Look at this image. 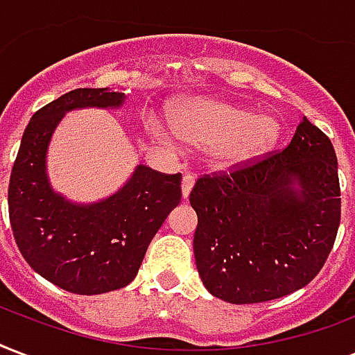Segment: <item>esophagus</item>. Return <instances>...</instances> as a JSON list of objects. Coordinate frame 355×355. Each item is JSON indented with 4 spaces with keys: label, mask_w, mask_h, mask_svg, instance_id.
I'll return each instance as SVG.
<instances>
[{
    "label": "esophagus",
    "mask_w": 355,
    "mask_h": 355,
    "mask_svg": "<svg viewBox=\"0 0 355 355\" xmlns=\"http://www.w3.org/2000/svg\"><path fill=\"white\" fill-rule=\"evenodd\" d=\"M182 197L186 199V197L189 196V191H191V188H193V177L191 175H184L182 177Z\"/></svg>",
    "instance_id": "1"
}]
</instances>
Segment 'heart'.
Returning a JSON list of instances; mask_svg holds the SVG:
<instances>
[{"label": "heart", "mask_w": 355, "mask_h": 355, "mask_svg": "<svg viewBox=\"0 0 355 355\" xmlns=\"http://www.w3.org/2000/svg\"><path fill=\"white\" fill-rule=\"evenodd\" d=\"M173 132L197 147L208 148L212 166L242 167L275 147L281 135L277 119L253 113L220 98H189L171 112Z\"/></svg>", "instance_id": "1"}]
</instances>
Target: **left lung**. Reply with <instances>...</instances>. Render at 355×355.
I'll use <instances>...</instances> for the list:
<instances>
[{"label": "left lung", "mask_w": 355, "mask_h": 355, "mask_svg": "<svg viewBox=\"0 0 355 355\" xmlns=\"http://www.w3.org/2000/svg\"><path fill=\"white\" fill-rule=\"evenodd\" d=\"M193 255L202 285L229 304H261L315 279L340 221L337 156L307 119L288 147L257 164L199 178Z\"/></svg>", "instance_id": "1"}]
</instances>
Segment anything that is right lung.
Wrapping results in <instances>:
<instances>
[{"mask_svg":"<svg viewBox=\"0 0 355 355\" xmlns=\"http://www.w3.org/2000/svg\"><path fill=\"white\" fill-rule=\"evenodd\" d=\"M124 93L74 89L35 113L21 135L9 182V218L21 257L72 294H104L134 281L154 234L182 197L180 173L137 166L113 196L74 202L51 188L46 154L69 112L119 110Z\"/></svg>","mask_w":355,"mask_h":355,"instance_id":"obj_1","label":"right lung"}]
</instances>
